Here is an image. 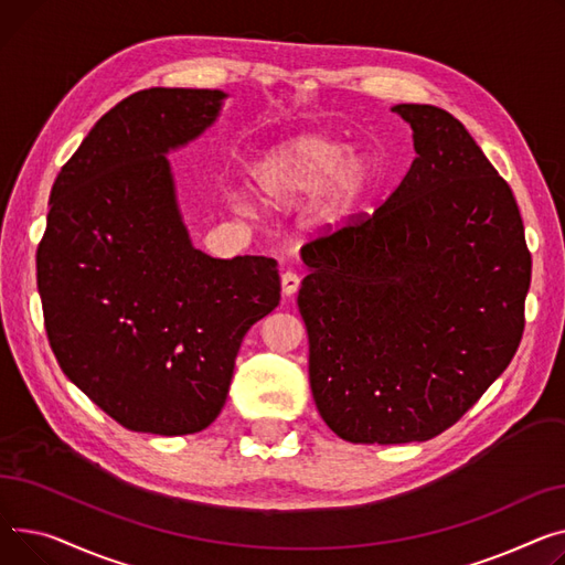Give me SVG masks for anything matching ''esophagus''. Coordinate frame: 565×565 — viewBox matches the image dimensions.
Here are the masks:
<instances>
[{"label": "esophagus", "instance_id": "esophagus-1", "mask_svg": "<svg viewBox=\"0 0 565 565\" xmlns=\"http://www.w3.org/2000/svg\"><path fill=\"white\" fill-rule=\"evenodd\" d=\"M280 282H282V294L285 296H294L298 285H301V278H298V274H294V271H285L280 276Z\"/></svg>", "mask_w": 565, "mask_h": 565}]
</instances>
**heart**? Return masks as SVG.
<instances>
[{"instance_id":"obj_1","label":"heart","mask_w":565,"mask_h":565,"mask_svg":"<svg viewBox=\"0 0 565 565\" xmlns=\"http://www.w3.org/2000/svg\"><path fill=\"white\" fill-rule=\"evenodd\" d=\"M364 186V166L347 157V146L298 137L264 152L250 166V191L267 210H289L319 195L315 218L321 225L342 223L355 207Z\"/></svg>"}]
</instances>
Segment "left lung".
Masks as SVG:
<instances>
[{"label": "left lung", "instance_id": "1", "mask_svg": "<svg viewBox=\"0 0 565 565\" xmlns=\"http://www.w3.org/2000/svg\"><path fill=\"white\" fill-rule=\"evenodd\" d=\"M417 157L374 214L303 248L298 289L319 415L342 440L424 443L515 355L532 253L509 182L449 111L396 105Z\"/></svg>", "mask_w": 565, "mask_h": 565}]
</instances>
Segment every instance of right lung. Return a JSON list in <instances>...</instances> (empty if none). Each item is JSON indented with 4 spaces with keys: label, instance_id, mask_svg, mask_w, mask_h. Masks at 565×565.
Wrapping results in <instances>:
<instances>
[{
    "label": "right lung",
    "instance_id": "right-lung-1",
    "mask_svg": "<svg viewBox=\"0 0 565 565\" xmlns=\"http://www.w3.org/2000/svg\"><path fill=\"white\" fill-rule=\"evenodd\" d=\"M221 90L148 88L95 122L50 193L36 280L58 367L129 430L186 436L221 413L278 262L191 246L166 152L212 125Z\"/></svg>",
    "mask_w": 565,
    "mask_h": 565
}]
</instances>
